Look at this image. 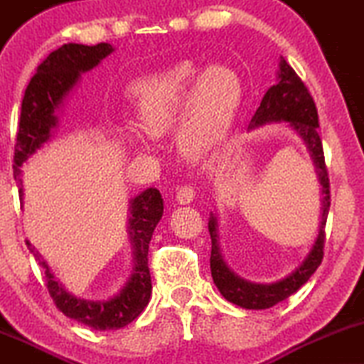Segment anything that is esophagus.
<instances>
[{"instance_id":"34e87169","label":"esophagus","mask_w":364,"mask_h":364,"mask_svg":"<svg viewBox=\"0 0 364 364\" xmlns=\"http://www.w3.org/2000/svg\"><path fill=\"white\" fill-rule=\"evenodd\" d=\"M194 196H196V191L193 189V187L182 186V187H178L175 199H177L178 204H189V203H193Z\"/></svg>"}]
</instances>
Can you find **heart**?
<instances>
[{"label": "heart", "instance_id": "heart-1", "mask_svg": "<svg viewBox=\"0 0 364 364\" xmlns=\"http://www.w3.org/2000/svg\"><path fill=\"white\" fill-rule=\"evenodd\" d=\"M130 94L141 125L125 127V137L134 148L149 149L151 137L177 129L182 153L191 160H206L230 134L244 87L239 73L227 65L201 70L183 61L139 80Z\"/></svg>", "mask_w": 364, "mask_h": 364}]
</instances>
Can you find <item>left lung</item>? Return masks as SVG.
Masks as SVG:
<instances>
[{
  "mask_svg": "<svg viewBox=\"0 0 364 364\" xmlns=\"http://www.w3.org/2000/svg\"><path fill=\"white\" fill-rule=\"evenodd\" d=\"M273 122H279V124L285 122L287 127L304 142L306 149L311 156L318 182L321 186L320 223H318V232L313 246L306 255V258L301 261V264H297L284 279L270 282V284H259V282H251L239 277L223 259L222 249H220L218 215L211 211L210 220H208V230L211 235V277H213L220 294L227 301L244 309H268L282 303L303 287L323 259L325 223L330 210V182L325 166L323 146H321V139L318 136V127H320L318 112L311 94L308 92L303 80L297 77L291 65L282 56L279 72H277V84L264 92L247 130H255L261 125L273 124Z\"/></svg>",
  "mask_w": 364,
  "mask_h": 364,
  "instance_id": "1",
  "label": "left lung"
}]
</instances>
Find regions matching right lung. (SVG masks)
<instances>
[{
	"label": "right lung",
	"mask_w": 364,
	"mask_h": 364,
	"mask_svg": "<svg viewBox=\"0 0 364 364\" xmlns=\"http://www.w3.org/2000/svg\"><path fill=\"white\" fill-rule=\"evenodd\" d=\"M115 51L108 43L96 46L68 43L53 51L43 63L38 73L28 82L22 100V113L15 146L14 175L18 194L23 198L22 166L31 160L44 144L55 136L60 124V113H63L68 97L79 85L84 73L91 72ZM127 234L132 244V270L122 289L108 299H82L73 296L56 280L50 264L43 259L39 251L28 240L27 247L32 256L43 267L56 308L65 316L79 321L94 330H117L129 325L141 314L151 297V275L148 267V251L154 228L163 216V198L160 191L149 187L134 196L129 201Z\"/></svg>",
	"instance_id": "right-lung-1"
}]
</instances>
